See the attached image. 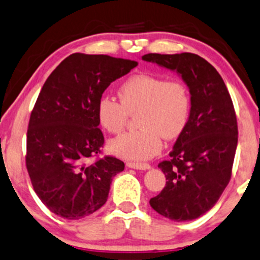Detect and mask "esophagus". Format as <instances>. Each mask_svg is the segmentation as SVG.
I'll use <instances>...</instances> for the list:
<instances>
[{
  "mask_svg": "<svg viewBox=\"0 0 260 260\" xmlns=\"http://www.w3.org/2000/svg\"><path fill=\"white\" fill-rule=\"evenodd\" d=\"M126 166L130 169H136V170H148L150 169V165L147 162H133L129 161L126 162Z\"/></svg>",
  "mask_w": 260,
  "mask_h": 260,
  "instance_id": "1",
  "label": "esophagus"
}]
</instances>
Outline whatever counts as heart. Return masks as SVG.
<instances>
[{
    "label": "heart",
    "mask_w": 260,
    "mask_h": 260,
    "mask_svg": "<svg viewBox=\"0 0 260 260\" xmlns=\"http://www.w3.org/2000/svg\"><path fill=\"white\" fill-rule=\"evenodd\" d=\"M119 100L108 95L99 99L96 117L110 134H119L130 115L136 114L140 129L129 131L110 142V150L120 158L145 160L161 149L162 137L174 140L183 133L191 111V96L181 81L137 73L121 83Z\"/></svg>",
    "instance_id": "1"
}]
</instances>
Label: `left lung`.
<instances>
[{"instance_id": "left-lung-1", "label": "left lung", "mask_w": 260, "mask_h": 260, "mask_svg": "<svg viewBox=\"0 0 260 260\" xmlns=\"http://www.w3.org/2000/svg\"><path fill=\"white\" fill-rule=\"evenodd\" d=\"M142 59L179 73L191 95L187 126L158 165L166 184L149 204L176 222L197 219L214 206L232 177L238 146L232 98L217 70L197 54L150 53Z\"/></svg>"}]
</instances>
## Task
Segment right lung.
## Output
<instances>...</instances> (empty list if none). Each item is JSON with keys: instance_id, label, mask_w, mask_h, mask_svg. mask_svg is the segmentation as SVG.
Here are the masks:
<instances>
[{"instance_id": "right-lung-1", "label": "right lung", "mask_w": 260, "mask_h": 260, "mask_svg": "<svg viewBox=\"0 0 260 260\" xmlns=\"http://www.w3.org/2000/svg\"><path fill=\"white\" fill-rule=\"evenodd\" d=\"M136 61L75 53L50 73L28 121L26 169L37 197L49 211L81 219L107 201L112 178L124 162L98 157L105 139L96 104L108 85L129 73Z\"/></svg>"}]
</instances>
